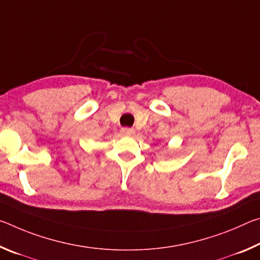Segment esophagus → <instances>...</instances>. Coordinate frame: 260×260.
<instances>
[{
  "mask_svg": "<svg viewBox=\"0 0 260 260\" xmlns=\"http://www.w3.org/2000/svg\"><path fill=\"white\" fill-rule=\"evenodd\" d=\"M135 133L133 128H121V134L126 136H131Z\"/></svg>",
  "mask_w": 260,
  "mask_h": 260,
  "instance_id": "34e87169",
  "label": "esophagus"
}]
</instances>
